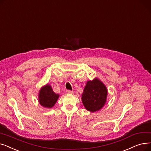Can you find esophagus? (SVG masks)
Here are the masks:
<instances>
[{"instance_id":"esophagus-1","label":"esophagus","mask_w":151,"mask_h":151,"mask_svg":"<svg viewBox=\"0 0 151 151\" xmlns=\"http://www.w3.org/2000/svg\"><path fill=\"white\" fill-rule=\"evenodd\" d=\"M66 92H67L68 94H69V95H73L74 93V91H71V90H67Z\"/></svg>"}]
</instances>
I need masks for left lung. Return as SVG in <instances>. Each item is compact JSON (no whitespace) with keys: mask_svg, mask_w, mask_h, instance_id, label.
I'll list each match as a JSON object with an SVG mask.
<instances>
[{"mask_svg":"<svg viewBox=\"0 0 151 151\" xmlns=\"http://www.w3.org/2000/svg\"><path fill=\"white\" fill-rule=\"evenodd\" d=\"M107 89L98 78L87 82L82 94V101L86 110L95 112L101 109L107 101Z\"/></svg>","mask_w":151,"mask_h":151,"instance_id":"obj_1","label":"left lung"}]
</instances>
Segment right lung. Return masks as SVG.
<instances>
[{
    "mask_svg": "<svg viewBox=\"0 0 151 151\" xmlns=\"http://www.w3.org/2000/svg\"><path fill=\"white\" fill-rule=\"evenodd\" d=\"M39 103L45 108H52L58 99L60 95L55 93L52 86L47 83L42 86L39 91Z\"/></svg>",
    "mask_w": 151,
    "mask_h": 151,
    "instance_id": "add662e5",
    "label": "right lung"
}]
</instances>
